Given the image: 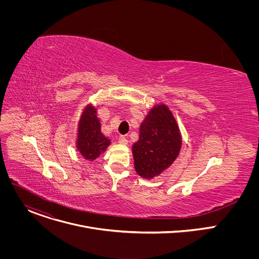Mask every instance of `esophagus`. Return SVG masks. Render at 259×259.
Returning <instances> with one entry per match:
<instances>
[{
    "mask_svg": "<svg viewBox=\"0 0 259 259\" xmlns=\"http://www.w3.org/2000/svg\"><path fill=\"white\" fill-rule=\"evenodd\" d=\"M119 142H120L121 144H127V143H128V140H127V138H126L125 136H120V137H119Z\"/></svg>",
    "mask_w": 259,
    "mask_h": 259,
    "instance_id": "34e87169",
    "label": "esophagus"
}]
</instances>
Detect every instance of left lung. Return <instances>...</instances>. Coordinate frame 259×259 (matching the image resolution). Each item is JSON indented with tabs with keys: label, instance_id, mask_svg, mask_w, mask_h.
Wrapping results in <instances>:
<instances>
[{
	"label": "left lung",
	"instance_id": "8db88e82",
	"mask_svg": "<svg viewBox=\"0 0 259 259\" xmlns=\"http://www.w3.org/2000/svg\"><path fill=\"white\" fill-rule=\"evenodd\" d=\"M180 146L179 130L168 107H154L141 123L139 139L132 146L136 172L144 178L161 174L176 159Z\"/></svg>",
	"mask_w": 259,
	"mask_h": 259
}]
</instances>
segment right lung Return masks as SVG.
<instances>
[{
    "label": "right lung",
    "instance_id": "add662e5",
    "mask_svg": "<svg viewBox=\"0 0 259 259\" xmlns=\"http://www.w3.org/2000/svg\"><path fill=\"white\" fill-rule=\"evenodd\" d=\"M110 141L100 132V123L94 107L89 106L81 119L78 134V150L88 160L97 159Z\"/></svg>",
    "mask_w": 259,
    "mask_h": 259
}]
</instances>
